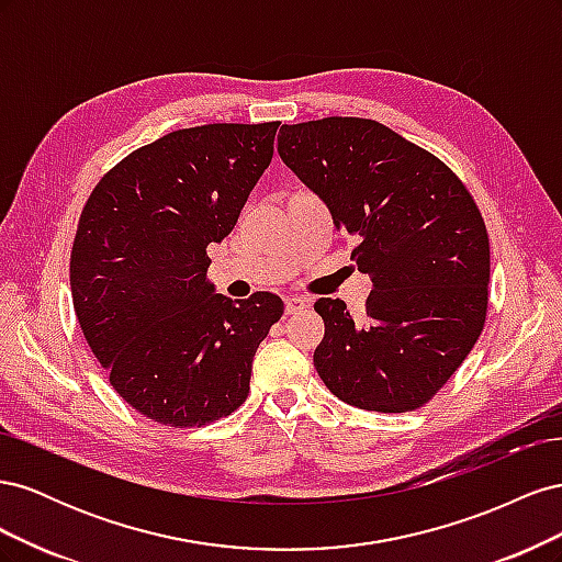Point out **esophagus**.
Returning <instances> with one entry per match:
<instances>
[{"instance_id":"34e87169","label":"esophagus","mask_w":562,"mask_h":562,"mask_svg":"<svg viewBox=\"0 0 562 562\" xmlns=\"http://www.w3.org/2000/svg\"><path fill=\"white\" fill-rule=\"evenodd\" d=\"M310 307V302L304 297H285V314L293 316V314H300Z\"/></svg>"}]
</instances>
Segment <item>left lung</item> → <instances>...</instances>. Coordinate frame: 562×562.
<instances>
[{"instance_id":"obj_1","label":"left lung","mask_w":562,"mask_h":562,"mask_svg":"<svg viewBox=\"0 0 562 562\" xmlns=\"http://www.w3.org/2000/svg\"><path fill=\"white\" fill-rule=\"evenodd\" d=\"M279 155L353 236L351 260L372 281L359 318L316 300L318 378L361 411H417L485 326L490 239L471 192L431 151L361 116L283 124Z\"/></svg>"}]
</instances>
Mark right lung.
Instances as JSON below:
<instances>
[{
  "label": "right lung",
  "mask_w": 562,
  "mask_h": 562,
  "mask_svg": "<svg viewBox=\"0 0 562 562\" xmlns=\"http://www.w3.org/2000/svg\"><path fill=\"white\" fill-rule=\"evenodd\" d=\"M279 122L180 128L133 149L81 211L70 285L83 337L133 411L203 427L250 391L252 356L283 302H232L206 281L209 244L234 229L274 155Z\"/></svg>",
  "instance_id": "add662e5"
}]
</instances>
